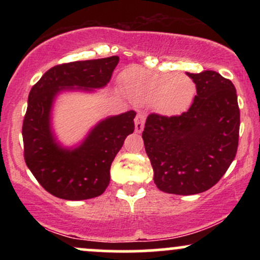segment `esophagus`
<instances>
[{
    "label": "esophagus",
    "instance_id": "1",
    "mask_svg": "<svg viewBox=\"0 0 260 260\" xmlns=\"http://www.w3.org/2000/svg\"><path fill=\"white\" fill-rule=\"evenodd\" d=\"M144 122H145V113L144 112H138L137 113V117L134 120V124H136V132L140 133L144 128Z\"/></svg>",
    "mask_w": 260,
    "mask_h": 260
}]
</instances>
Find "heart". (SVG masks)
<instances>
[{"label":"heart","mask_w":260,"mask_h":260,"mask_svg":"<svg viewBox=\"0 0 260 260\" xmlns=\"http://www.w3.org/2000/svg\"><path fill=\"white\" fill-rule=\"evenodd\" d=\"M124 94L137 105H153L161 115L174 116L192 104L196 84L186 74L154 72L132 67L122 74Z\"/></svg>","instance_id":"1"}]
</instances>
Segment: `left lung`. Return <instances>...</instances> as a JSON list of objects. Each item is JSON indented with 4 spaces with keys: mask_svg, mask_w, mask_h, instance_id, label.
Instances as JSON below:
<instances>
[{
    "mask_svg": "<svg viewBox=\"0 0 260 260\" xmlns=\"http://www.w3.org/2000/svg\"><path fill=\"white\" fill-rule=\"evenodd\" d=\"M197 95L180 116L151 113L143 131L154 182L170 194L205 192L219 182L238 147L240 109L231 80L214 71L188 73Z\"/></svg>",
    "mask_w": 260,
    "mask_h": 260,
    "instance_id": "8db88e82",
    "label": "left lung"
}]
</instances>
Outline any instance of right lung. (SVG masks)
<instances>
[{
	"label": "right lung",
	"mask_w": 260,
	"mask_h": 260,
	"mask_svg": "<svg viewBox=\"0 0 260 260\" xmlns=\"http://www.w3.org/2000/svg\"><path fill=\"white\" fill-rule=\"evenodd\" d=\"M118 61V56H111L55 66L29 92L22 129L25 164L39 183L57 198L84 201L103 194L110 183L112 161L133 133L132 110L99 121L74 147L62 145L52 128L58 95L104 88Z\"/></svg>",
	"instance_id": "right-lung-1"
}]
</instances>
